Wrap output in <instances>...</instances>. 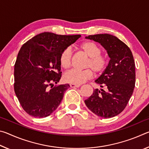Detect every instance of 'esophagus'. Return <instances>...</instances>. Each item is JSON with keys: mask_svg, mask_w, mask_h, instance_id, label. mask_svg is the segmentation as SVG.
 Returning a JSON list of instances; mask_svg holds the SVG:
<instances>
[{"mask_svg": "<svg viewBox=\"0 0 149 149\" xmlns=\"http://www.w3.org/2000/svg\"><path fill=\"white\" fill-rule=\"evenodd\" d=\"M70 87L72 88H75V87H80V85H75V84H70Z\"/></svg>", "mask_w": 149, "mask_h": 149, "instance_id": "1", "label": "esophagus"}]
</instances>
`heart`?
Segmentation results:
<instances>
[{"label":"heart","instance_id":"obj_1","mask_svg":"<svg viewBox=\"0 0 149 149\" xmlns=\"http://www.w3.org/2000/svg\"><path fill=\"white\" fill-rule=\"evenodd\" d=\"M80 49L84 54L89 58L86 64V68L89 69L82 70H72L65 73L64 80L65 82L75 85H81L87 80L91 79L93 76L92 70L97 74H100L107 68L108 61L104 55L101 54V49L95 42L86 41L80 45ZM72 51L68 48L64 49L60 54L59 62L63 69H68L71 66ZM91 69L92 70H91Z\"/></svg>","mask_w":149,"mask_h":149}]
</instances>
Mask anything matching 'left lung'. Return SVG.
Returning a JSON list of instances; mask_svg holds the SVG:
<instances>
[{"mask_svg":"<svg viewBox=\"0 0 149 149\" xmlns=\"http://www.w3.org/2000/svg\"><path fill=\"white\" fill-rule=\"evenodd\" d=\"M85 38L101 45L110 60L107 68L95 80L102 89L93 91L85 103L98 116L112 118L124 110L134 90L135 65L132 52L124 42L114 35L97 34Z\"/></svg>","mask_w":149,"mask_h":149,"instance_id":"obj_1","label":"left lung"}]
</instances>
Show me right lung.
Here are the masks:
<instances>
[{
    "mask_svg": "<svg viewBox=\"0 0 149 149\" xmlns=\"http://www.w3.org/2000/svg\"><path fill=\"white\" fill-rule=\"evenodd\" d=\"M80 37L44 32L22 45L14 65V91L29 115L47 117L60 105L70 87L68 84L53 87L62 76L60 54Z\"/></svg>",
    "mask_w": 149,
    "mask_h": 149,
    "instance_id": "add662e5",
    "label": "right lung"
}]
</instances>
